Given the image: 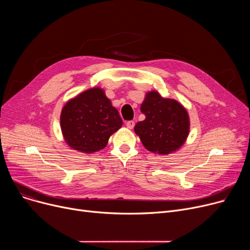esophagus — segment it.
Segmentation results:
<instances>
[{
  "label": "esophagus",
  "instance_id": "1",
  "mask_svg": "<svg viewBox=\"0 0 250 250\" xmlns=\"http://www.w3.org/2000/svg\"><path fill=\"white\" fill-rule=\"evenodd\" d=\"M126 126L129 128V129H132V128H134V126H135V122L134 121H128V122H126Z\"/></svg>",
  "mask_w": 250,
  "mask_h": 250
}]
</instances>
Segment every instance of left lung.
Masks as SVG:
<instances>
[{"mask_svg": "<svg viewBox=\"0 0 250 250\" xmlns=\"http://www.w3.org/2000/svg\"><path fill=\"white\" fill-rule=\"evenodd\" d=\"M141 111L146 118L135 125V133L148 151L167 155L185 144L189 133V117L178 101L151 91L146 94Z\"/></svg>", "mask_w": 250, "mask_h": 250, "instance_id": "left-lung-1", "label": "left lung"}]
</instances>
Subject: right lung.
<instances>
[{"label": "right lung", "instance_id": "1", "mask_svg": "<svg viewBox=\"0 0 250 250\" xmlns=\"http://www.w3.org/2000/svg\"><path fill=\"white\" fill-rule=\"evenodd\" d=\"M123 120L101 88L82 92L65 103L61 113L62 133L74 150L91 154L106 147Z\"/></svg>", "mask_w": 250, "mask_h": 250}]
</instances>
